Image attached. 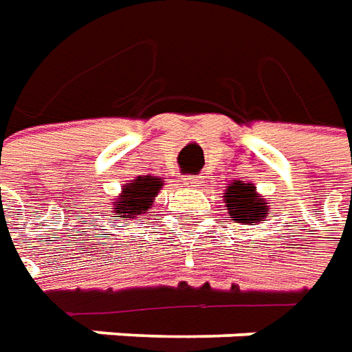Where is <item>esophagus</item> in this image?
<instances>
[{
    "label": "esophagus",
    "instance_id": "obj_1",
    "mask_svg": "<svg viewBox=\"0 0 352 352\" xmlns=\"http://www.w3.org/2000/svg\"><path fill=\"white\" fill-rule=\"evenodd\" d=\"M184 184L195 188V186H199V184H203V178H184Z\"/></svg>",
    "mask_w": 352,
    "mask_h": 352
}]
</instances>
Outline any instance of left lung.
<instances>
[{"label":"left lung","mask_w":352,"mask_h":352,"mask_svg":"<svg viewBox=\"0 0 352 352\" xmlns=\"http://www.w3.org/2000/svg\"><path fill=\"white\" fill-rule=\"evenodd\" d=\"M226 203H228L229 216L235 218L236 223L256 226L260 221H265L263 218L269 212L267 203L260 199L252 184H241V182L229 184L226 191Z\"/></svg>","instance_id":"obj_1"}]
</instances>
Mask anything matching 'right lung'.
Instances as JSON below:
<instances>
[{
	"instance_id": "1",
	"label": "right lung",
	"mask_w": 352,
	"mask_h": 352,
	"mask_svg": "<svg viewBox=\"0 0 352 352\" xmlns=\"http://www.w3.org/2000/svg\"><path fill=\"white\" fill-rule=\"evenodd\" d=\"M161 186H163V182L155 176H140L138 180L124 186L123 193L119 195V201H117L116 218H123V216L134 218V216H140L149 210L153 204V197L159 193Z\"/></svg>"
}]
</instances>
